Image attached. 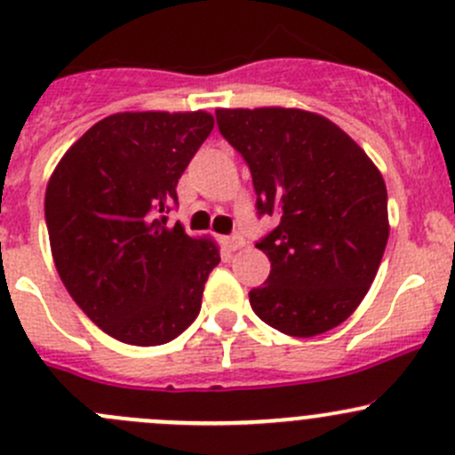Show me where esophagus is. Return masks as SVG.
Segmentation results:
<instances>
[{"label":"esophagus","instance_id":"1","mask_svg":"<svg viewBox=\"0 0 455 455\" xmlns=\"http://www.w3.org/2000/svg\"><path fill=\"white\" fill-rule=\"evenodd\" d=\"M246 242H244V237L242 235H228V237H224V246H227L228 251H237V249H242V246H244Z\"/></svg>","mask_w":455,"mask_h":455}]
</instances>
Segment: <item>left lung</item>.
<instances>
[{"mask_svg":"<svg viewBox=\"0 0 455 455\" xmlns=\"http://www.w3.org/2000/svg\"><path fill=\"white\" fill-rule=\"evenodd\" d=\"M220 134L246 160L257 213L277 227L257 242L270 259L251 308L270 328L315 337L347 319L376 277L389 237L387 189L341 127L292 108L215 109Z\"/></svg>","mask_w":455,"mask_h":455,"instance_id":"obj_1","label":"left lung"}]
</instances>
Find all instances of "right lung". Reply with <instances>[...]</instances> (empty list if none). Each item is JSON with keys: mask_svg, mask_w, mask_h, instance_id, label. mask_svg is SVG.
<instances>
[{"mask_svg": "<svg viewBox=\"0 0 455 455\" xmlns=\"http://www.w3.org/2000/svg\"><path fill=\"white\" fill-rule=\"evenodd\" d=\"M213 130L206 112H121L59 160L45 189L50 249L72 299L109 337L163 346L200 313L218 244L167 224L182 172Z\"/></svg>", "mask_w": 455, "mask_h": 455, "instance_id": "right-lung-1", "label": "right lung"}]
</instances>
